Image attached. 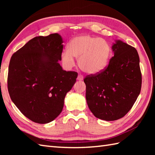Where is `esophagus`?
Instances as JSON below:
<instances>
[{
    "instance_id": "esophagus-1",
    "label": "esophagus",
    "mask_w": 155,
    "mask_h": 155,
    "mask_svg": "<svg viewBox=\"0 0 155 155\" xmlns=\"http://www.w3.org/2000/svg\"><path fill=\"white\" fill-rule=\"evenodd\" d=\"M83 78H84V77H83V76H82V75H81V74H78V77H77V80L78 81H83Z\"/></svg>"
}]
</instances>
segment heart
<instances>
[{
	"mask_svg": "<svg viewBox=\"0 0 155 155\" xmlns=\"http://www.w3.org/2000/svg\"><path fill=\"white\" fill-rule=\"evenodd\" d=\"M111 54L109 43L104 38L90 35H82L72 38L68 50L61 55L62 64L67 68L74 65V57L82 71L89 74H97L107 67Z\"/></svg>",
	"mask_w": 155,
	"mask_h": 155,
	"instance_id": "obj_1",
	"label": "heart"
}]
</instances>
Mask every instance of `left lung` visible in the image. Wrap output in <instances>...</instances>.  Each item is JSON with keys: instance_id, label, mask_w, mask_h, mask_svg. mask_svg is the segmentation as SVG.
Wrapping results in <instances>:
<instances>
[{"instance_id": "8db88e82", "label": "left lung", "mask_w": 155, "mask_h": 155, "mask_svg": "<svg viewBox=\"0 0 155 155\" xmlns=\"http://www.w3.org/2000/svg\"><path fill=\"white\" fill-rule=\"evenodd\" d=\"M112 50L114 56L107 68L84 79L88 108L97 118L107 121L119 119L131 109L142 84L136 49L116 40Z\"/></svg>"}]
</instances>
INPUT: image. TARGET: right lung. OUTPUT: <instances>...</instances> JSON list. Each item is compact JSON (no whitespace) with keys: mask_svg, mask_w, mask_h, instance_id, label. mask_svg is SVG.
I'll list each match as a JSON object with an SVG mask.
<instances>
[{"mask_svg":"<svg viewBox=\"0 0 155 155\" xmlns=\"http://www.w3.org/2000/svg\"><path fill=\"white\" fill-rule=\"evenodd\" d=\"M62 43L58 33L35 37L10 61V97L20 111L35 123L54 120L62 110L66 94L76 83L77 72L64 71L58 62Z\"/></svg>","mask_w":155,"mask_h":155,"instance_id":"1","label":"right lung"}]
</instances>
